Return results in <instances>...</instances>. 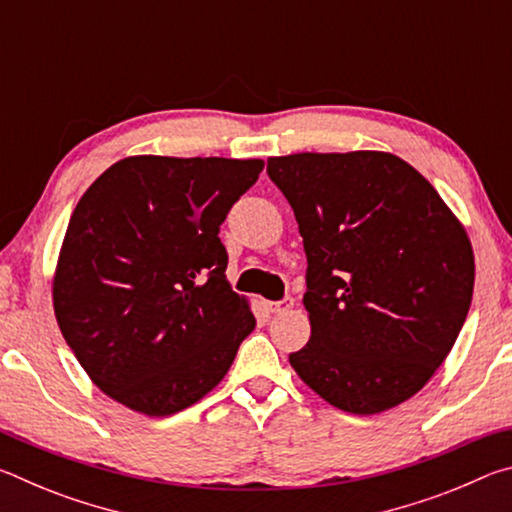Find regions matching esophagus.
I'll return each mask as SVG.
<instances>
[{"label": "esophagus", "mask_w": 512, "mask_h": 512, "mask_svg": "<svg viewBox=\"0 0 512 512\" xmlns=\"http://www.w3.org/2000/svg\"><path fill=\"white\" fill-rule=\"evenodd\" d=\"M291 307H293V298H291V296L282 298V300L266 302V309L271 311V314H280V311H287V309H291Z\"/></svg>", "instance_id": "1"}]
</instances>
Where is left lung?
<instances>
[{"label": "left lung", "instance_id": "8db88e82", "mask_svg": "<svg viewBox=\"0 0 512 512\" xmlns=\"http://www.w3.org/2000/svg\"><path fill=\"white\" fill-rule=\"evenodd\" d=\"M307 255L311 339L289 354L336 409L402 404L454 348L474 289L465 228L411 164L381 151L268 158Z\"/></svg>", "mask_w": 512, "mask_h": 512}]
</instances>
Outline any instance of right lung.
<instances>
[{"label": "right lung", "instance_id": "right-lung-1", "mask_svg": "<svg viewBox=\"0 0 512 512\" xmlns=\"http://www.w3.org/2000/svg\"><path fill=\"white\" fill-rule=\"evenodd\" d=\"M262 169V160L135 155L81 196L60 248L54 311L112 400L164 418L230 370L255 316L225 280L219 230Z\"/></svg>", "mask_w": 512, "mask_h": 512}]
</instances>
